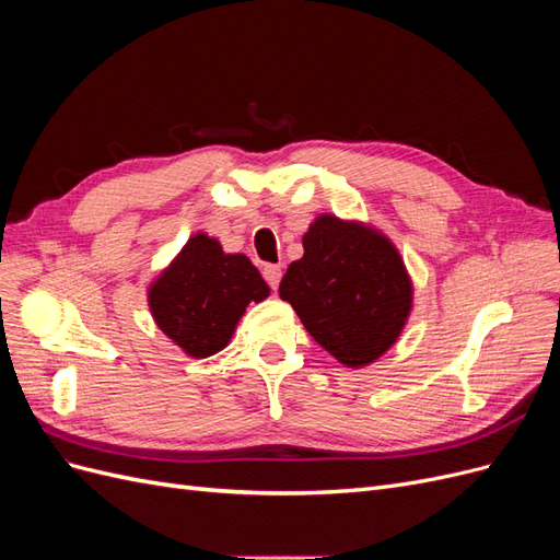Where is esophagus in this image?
I'll return each instance as SVG.
<instances>
[{"mask_svg": "<svg viewBox=\"0 0 560 560\" xmlns=\"http://www.w3.org/2000/svg\"><path fill=\"white\" fill-rule=\"evenodd\" d=\"M261 273H264V280L268 282L270 290H278L280 278H282V268L276 266V264H266V266L261 268Z\"/></svg>", "mask_w": 560, "mask_h": 560, "instance_id": "obj_1", "label": "esophagus"}]
</instances>
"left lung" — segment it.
I'll return each mask as SVG.
<instances>
[{
  "mask_svg": "<svg viewBox=\"0 0 560 560\" xmlns=\"http://www.w3.org/2000/svg\"><path fill=\"white\" fill-rule=\"evenodd\" d=\"M280 299L338 362L364 366L397 341L411 282L381 233L322 214L303 235V257L287 268Z\"/></svg>",
  "mask_w": 560,
  "mask_h": 560,
  "instance_id": "left-lung-1",
  "label": "left lung"
}]
</instances>
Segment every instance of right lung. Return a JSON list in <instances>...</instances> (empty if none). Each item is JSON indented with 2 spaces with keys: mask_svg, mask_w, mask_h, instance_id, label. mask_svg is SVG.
<instances>
[{
  "mask_svg": "<svg viewBox=\"0 0 560 560\" xmlns=\"http://www.w3.org/2000/svg\"><path fill=\"white\" fill-rule=\"evenodd\" d=\"M268 296V284L245 254H224L208 235H194L173 266L151 284L156 325L191 358L222 350L249 301Z\"/></svg>",
  "mask_w": 560,
  "mask_h": 560,
  "instance_id": "1",
  "label": "right lung"
}]
</instances>
